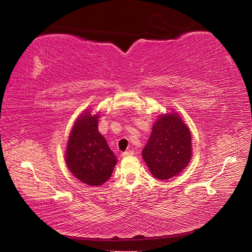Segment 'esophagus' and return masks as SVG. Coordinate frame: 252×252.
<instances>
[{"instance_id": "obj_1", "label": "esophagus", "mask_w": 252, "mask_h": 252, "mask_svg": "<svg viewBox=\"0 0 252 252\" xmlns=\"http://www.w3.org/2000/svg\"><path fill=\"white\" fill-rule=\"evenodd\" d=\"M133 155H134V152H133V151H126V152H124L123 154H121V156H123V157L133 156Z\"/></svg>"}]
</instances>
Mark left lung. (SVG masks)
I'll list each match as a JSON object with an SVG mask.
<instances>
[{"instance_id": "1", "label": "left lung", "mask_w": 252, "mask_h": 252, "mask_svg": "<svg viewBox=\"0 0 252 252\" xmlns=\"http://www.w3.org/2000/svg\"><path fill=\"white\" fill-rule=\"evenodd\" d=\"M191 153L189 128L177 113H169L160 115L154 124L142 158L154 177L166 180L189 165Z\"/></svg>"}]
</instances>
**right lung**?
Returning <instances> with one entry per match:
<instances>
[{
    "label": "right lung",
    "instance_id": "1",
    "mask_svg": "<svg viewBox=\"0 0 252 252\" xmlns=\"http://www.w3.org/2000/svg\"><path fill=\"white\" fill-rule=\"evenodd\" d=\"M99 115L86 112L73 126L69 136L66 163L75 178L88 185L98 186L112 176L117 158L98 132Z\"/></svg>",
    "mask_w": 252,
    "mask_h": 252
}]
</instances>
